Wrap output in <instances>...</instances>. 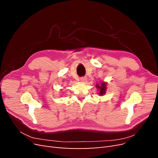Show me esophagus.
<instances>
[{
	"label": "esophagus",
	"mask_w": 158,
	"mask_h": 158,
	"mask_svg": "<svg viewBox=\"0 0 158 158\" xmlns=\"http://www.w3.org/2000/svg\"><path fill=\"white\" fill-rule=\"evenodd\" d=\"M80 81L82 82H85L87 81V78L86 77H82L80 78Z\"/></svg>",
	"instance_id": "1"
}]
</instances>
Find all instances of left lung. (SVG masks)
Instances as JSON below:
<instances>
[{
  "instance_id": "left-lung-1",
  "label": "left lung",
  "mask_w": 158,
  "mask_h": 158,
  "mask_svg": "<svg viewBox=\"0 0 158 158\" xmlns=\"http://www.w3.org/2000/svg\"><path fill=\"white\" fill-rule=\"evenodd\" d=\"M96 88H98L99 91V96H103L106 93L107 91V82H105L103 81L100 82V83L96 84Z\"/></svg>"
}]
</instances>
